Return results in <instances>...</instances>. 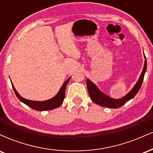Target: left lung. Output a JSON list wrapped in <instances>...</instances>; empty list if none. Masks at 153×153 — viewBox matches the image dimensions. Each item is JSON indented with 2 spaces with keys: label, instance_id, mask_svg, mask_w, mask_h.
<instances>
[{
  "label": "left lung",
  "instance_id": "left-lung-1",
  "mask_svg": "<svg viewBox=\"0 0 153 153\" xmlns=\"http://www.w3.org/2000/svg\"><path fill=\"white\" fill-rule=\"evenodd\" d=\"M145 63H144L143 71H142V73L138 79L137 82H136L134 87L131 88V90L128 94H126L125 96L121 98V99H116L107 96L106 94H105L104 93H103L102 91L100 90L99 88L96 86V85H95L91 80H89V79H87V88L91 101L101 106L107 107V108H118L119 107L122 106L123 105L125 104L129 100L133 99L136 96L137 94L138 91H140V88H141L142 83L143 82L144 76H145V72H146L147 59L145 56Z\"/></svg>",
  "mask_w": 153,
  "mask_h": 153
}]
</instances>
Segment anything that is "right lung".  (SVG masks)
<instances>
[{
  "label": "right lung",
  "instance_id": "1",
  "mask_svg": "<svg viewBox=\"0 0 153 153\" xmlns=\"http://www.w3.org/2000/svg\"><path fill=\"white\" fill-rule=\"evenodd\" d=\"M71 77L66 80L64 83L62 84V87L60 88L59 91H58L57 94L52 97V99L46 100V101H31V100L26 99L24 98H23L22 96H20V94L17 92V91L16 90V88L13 86V83L12 84V87H13V91L16 96H17V98L22 101V103H25L26 105H27L28 106H29L30 108H33V109L36 111H48V110H52L54 108H57L60 106L61 104L63 103L65 99V88L67 85H68V82H69Z\"/></svg>",
  "mask_w": 153,
  "mask_h": 153
}]
</instances>
